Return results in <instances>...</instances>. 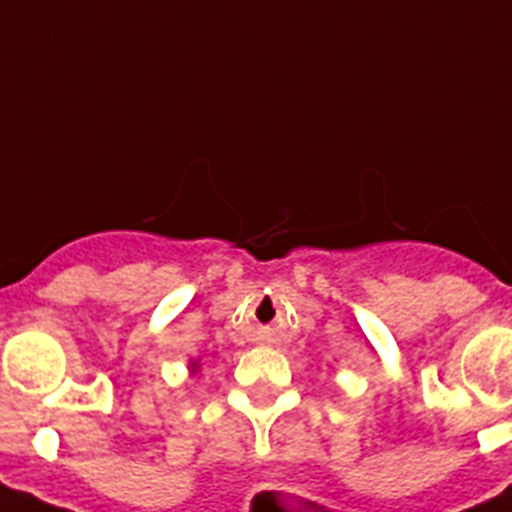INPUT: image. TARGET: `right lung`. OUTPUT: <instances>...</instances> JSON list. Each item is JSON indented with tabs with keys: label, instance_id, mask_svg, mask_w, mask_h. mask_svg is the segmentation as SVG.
Here are the masks:
<instances>
[{
	"label": "right lung",
	"instance_id": "1",
	"mask_svg": "<svg viewBox=\"0 0 512 512\" xmlns=\"http://www.w3.org/2000/svg\"><path fill=\"white\" fill-rule=\"evenodd\" d=\"M198 370H200V358L198 360H190V373L195 375V373H198Z\"/></svg>",
	"mask_w": 512,
	"mask_h": 512
}]
</instances>
